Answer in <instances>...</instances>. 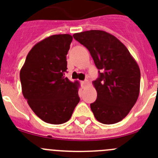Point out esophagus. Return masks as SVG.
<instances>
[{
    "instance_id": "1",
    "label": "esophagus",
    "mask_w": 158,
    "mask_h": 158,
    "mask_svg": "<svg viewBox=\"0 0 158 158\" xmlns=\"http://www.w3.org/2000/svg\"><path fill=\"white\" fill-rule=\"evenodd\" d=\"M88 83H89V81H88V79H85L84 81L82 82V85H83V88H85L86 86L88 85Z\"/></svg>"
}]
</instances>
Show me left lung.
Listing matches in <instances>:
<instances>
[{"label": "left lung", "mask_w": 158, "mask_h": 158, "mask_svg": "<svg viewBox=\"0 0 158 158\" xmlns=\"http://www.w3.org/2000/svg\"><path fill=\"white\" fill-rule=\"evenodd\" d=\"M73 36L88 48L99 70V78L92 82L97 100L90 105L95 118L103 124L122 121L139 97L138 64L123 44L106 31H86Z\"/></svg>", "instance_id": "left-lung-1"}]
</instances>
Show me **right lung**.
<instances>
[{"label":"right lung","mask_w":158,"mask_h":158,"mask_svg":"<svg viewBox=\"0 0 158 158\" xmlns=\"http://www.w3.org/2000/svg\"><path fill=\"white\" fill-rule=\"evenodd\" d=\"M73 37L53 35L28 52L20 70L22 92L33 112L44 122L62 124L71 118L79 102V83L65 77L66 55Z\"/></svg>","instance_id":"obj_1"}]
</instances>
